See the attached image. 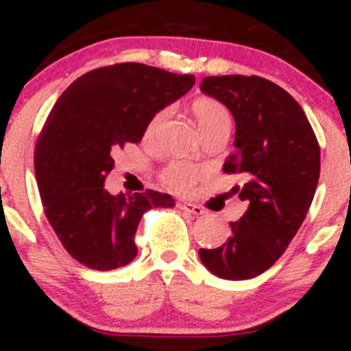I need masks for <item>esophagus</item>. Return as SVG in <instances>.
Listing matches in <instances>:
<instances>
[{"instance_id": "esophagus-1", "label": "esophagus", "mask_w": 351, "mask_h": 351, "mask_svg": "<svg viewBox=\"0 0 351 351\" xmlns=\"http://www.w3.org/2000/svg\"><path fill=\"white\" fill-rule=\"evenodd\" d=\"M178 208L183 212H189V214L192 215H202L205 212L200 205H195V204H178Z\"/></svg>"}]
</instances>
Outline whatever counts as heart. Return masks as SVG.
I'll return each instance as SVG.
<instances>
[{
  "instance_id": "b5f03b06",
  "label": "heart",
  "mask_w": 351,
  "mask_h": 351,
  "mask_svg": "<svg viewBox=\"0 0 351 351\" xmlns=\"http://www.w3.org/2000/svg\"><path fill=\"white\" fill-rule=\"evenodd\" d=\"M192 113L195 117L198 127H200L202 134H207L214 129H231V113L226 108V105H222L221 101L215 100L210 97H200L197 100H193L192 104ZM166 110L158 112L151 119L149 125H147V132L153 134L158 125L161 123V120L165 119ZM198 178V168L197 166L190 165L185 161H173L162 169L161 180L168 189L176 190V192H185V190L192 189L195 185Z\"/></svg>"
}]
</instances>
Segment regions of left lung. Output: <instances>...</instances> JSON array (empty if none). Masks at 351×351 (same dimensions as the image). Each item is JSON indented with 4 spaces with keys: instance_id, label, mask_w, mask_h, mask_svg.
<instances>
[{
    "instance_id": "obj_1",
    "label": "left lung",
    "mask_w": 351,
    "mask_h": 351,
    "mask_svg": "<svg viewBox=\"0 0 351 351\" xmlns=\"http://www.w3.org/2000/svg\"><path fill=\"white\" fill-rule=\"evenodd\" d=\"M200 90L226 105L236 123L226 173H241L234 192L247 208L231 224V238L198 251L208 271L226 280H247L284 254L306 219L317 189L321 149L300 105L258 76H207Z\"/></svg>"
}]
</instances>
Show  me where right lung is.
Masks as SVG:
<instances>
[{"label": "right lung", "mask_w": 351, "mask_h": 351, "mask_svg": "<svg viewBox=\"0 0 351 351\" xmlns=\"http://www.w3.org/2000/svg\"><path fill=\"white\" fill-rule=\"evenodd\" d=\"M192 74L123 62L100 67L66 88L35 146V178L45 217L67 253L91 270L125 267L144 212L175 207L168 193L112 195L113 154L139 143L151 119L192 90Z\"/></svg>", "instance_id": "right-lung-1"}]
</instances>
